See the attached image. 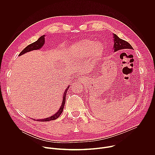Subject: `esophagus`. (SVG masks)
<instances>
[{
    "label": "esophagus",
    "instance_id": "obj_1",
    "mask_svg": "<svg viewBox=\"0 0 155 155\" xmlns=\"http://www.w3.org/2000/svg\"><path fill=\"white\" fill-rule=\"evenodd\" d=\"M83 80H84V77H79V78H78V81H82Z\"/></svg>",
    "mask_w": 155,
    "mask_h": 155
}]
</instances>
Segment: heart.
Here are the masks:
<instances>
[{"label": "heart", "instance_id": "b5f03b06", "mask_svg": "<svg viewBox=\"0 0 155 155\" xmlns=\"http://www.w3.org/2000/svg\"><path fill=\"white\" fill-rule=\"evenodd\" d=\"M74 54L78 58H86L91 54L93 59H99L104 52V46L100 42L83 40L77 42L73 47Z\"/></svg>", "mask_w": 155, "mask_h": 155}]
</instances>
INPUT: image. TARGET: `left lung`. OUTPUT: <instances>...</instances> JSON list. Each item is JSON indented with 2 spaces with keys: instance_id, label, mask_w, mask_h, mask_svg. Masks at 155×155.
Instances as JSON below:
<instances>
[{
  "instance_id": "left-lung-1",
  "label": "left lung",
  "mask_w": 155,
  "mask_h": 155,
  "mask_svg": "<svg viewBox=\"0 0 155 155\" xmlns=\"http://www.w3.org/2000/svg\"><path fill=\"white\" fill-rule=\"evenodd\" d=\"M114 48L115 51L121 50L133 49V48L132 47V46L127 41L120 38L116 34H114Z\"/></svg>"
}]
</instances>
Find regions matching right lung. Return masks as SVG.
<instances>
[{"label": "right lung", "mask_w": 155, "mask_h": 155, "mask_svg": "<svg viewBox=\"0 0 155 155\" xmlns=\"http://www.w3.org/2000/svg\"><path fill=\"white\" fill-rule=\"evenodd\" d=\"M44 43H45V35H42L36 41H35V42L30 44V45H29L28 46H27L23 51H22L19 53V56H21V55L23 54H25V53H26L27 52H29V51L34 50L40 49L43 45ZM69 86H68L67 87V89H66V90L65 91V92L64 93L62 105H61V107H60V108L59 110V111L56 114H54V115H53L51 117H50L48 118H47L43 119V120H37L36 121H49L56 120V119H57L60 116V115L62 114V112L63 111V108L64 107V104H65V102L66 93H67V91H68V90L69 89Z\"/></svg>", "instance_id": "add662e5"}]
</instances>
